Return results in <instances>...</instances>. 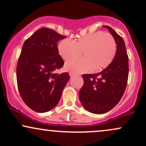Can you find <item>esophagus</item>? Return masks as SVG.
<instances>
[{
    "instance_id": "1",
    "label": "esophagus",
    "mask_w": 146,
    "mask_h": 146,
    "mask_svg": "<svg viewBox=\"0 0 146 146\" xmlns=\"http://www.w3.org/2000/svg\"><path fill=\"white\" fill-rule=\"evenodd\" d=\"M75 75V73H73V72H69V75L70 76H73V75Z\"/></svg>"
}]
</instances>
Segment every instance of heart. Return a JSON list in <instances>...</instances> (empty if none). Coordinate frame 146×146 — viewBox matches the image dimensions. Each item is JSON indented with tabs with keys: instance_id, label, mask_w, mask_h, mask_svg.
<instances>
[{
	"instance_id": "b5f03b06",
	"label": "heart",
	"mask_w": 146,
	"mask_h": 146,
	"mask_svg": "<svg viewBox=\"0 0 146 146\" xmlns=\"http://www.w3.org/2000/svg\"><path fill=\"white\" fill-rule=\"evenodd\" d=\"M58 49L60 56L66 61L75 59L83 53L84 59L68 62L65 68L75 73H89L109 66L116 55L117 43L110 33L98 31L74 42L63 40Z\"/></svg>"
}]
</instances>
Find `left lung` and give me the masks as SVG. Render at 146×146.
I'll list each match as a JSON object with an SVG mask.
<instances>
[{
    "label": "left lung",
    "mask_w": 146,
    "mask_h": 146,
    "mask_svg": "<svg viewBox=\"0 0 146 146\" xmlns=\"http://www.w3.org/2000/svg\"><path fill=\"white\" fill-rule=\"evenodd\" d=\"M117 43V52L111 64L95 74H84L83 86L79 92L85 109L94 114L109 111L120 101L128 78V56L123 39L109 26H104Z\"/></svg>",
    "instance_id": "8db88e82"
}]
</instances>
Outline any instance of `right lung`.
Instances as JSON below:
<instances>
[{
	"instance_id": "1",
	"label": "right lung",
	"mask_w": 146,
	"mask_h": 146,
	"mask_svg": "<svg viewBox=\"0 0 146 146\" xmlns=\"http://www.w3.org/2000/svg\"><path fill=\"white\" fill-rule=\"evenodd\" d=\"M65 38L41 28L22 47L16 67L18 88L26 105L38 113L49 111L58 104L70 78L67 72L55 73L64 65L57 42Z\"/></svg>"
}]
</instances>
